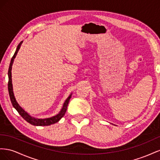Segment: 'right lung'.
<instances>
[{
    "instance_id": "add662e5",
    "label": "right lung",
    "mask_w": 160,
    "mask_h": 160,
    "mask_svg": "<svg viewBox=\"0 0 160 160\" xmlns=\"http://www.w3.org/2000/svg\"><path fill=\"white\" fill-rule=\"evenodd\" d=\"M23 41H21L20 43H19L17 47V49L15 52L12 57L11 62H10V65H9V68H8V93L9 96H10V99L11 101L12 105L13 106V108L15 109L18 113L21 115V117L25 119V121L28 123H31V125H36V126H45V125H50L51 124H54L57 122H59V121L63 117L67 109V105H68L69 101L71 98L72 93L69 95L68 98H67V99L65 101V102L62 105V107L61 109V111L59 112V113H57V115L52 116V117L51 118H45V119H38L37 118H34L31 115L28 114L26 111L24 110L21 106L18 103V102L16 100L15 97H14V92H13V88H12V66L14 62V59H15V57L17 55L18 50L20 49L21 46L22 45Z\"/></svg>"
}]
</instances>
